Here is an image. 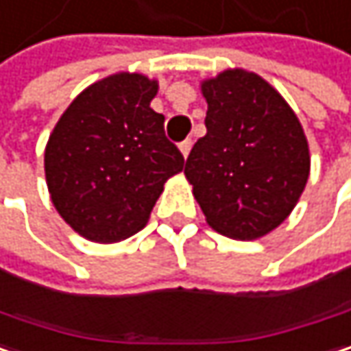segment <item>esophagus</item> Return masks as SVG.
I'll use <instances>...</instances> for the list:
<instances>
[{
    "mask_svg": "<svg viewBox=\"0 0 351 351\" xmlns=\"http://www.w3.org/2000/svg\"><path fill=\"white\" fill-rule=\"evenodd\" d=\"M190 149H192V139H186V141H182L180 143V152L184 157H188L190 155Z\"/></svg>",
    "mask_w": 351,
    "mask_h": 351,
    "instance_id": "esophagus-1",
    "label": "esophagus"
}]
</instances>
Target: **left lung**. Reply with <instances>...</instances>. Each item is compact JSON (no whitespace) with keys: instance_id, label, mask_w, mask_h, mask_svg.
I'll return each instance as SVG.
<instances>
[{"instance_id":"1","label":"left lung","mask_w":351,"mask_h":351,"mask_svg":"<svg viewBox=\"0 0 351 351\" xmlns=\"http://www.w3.org/2000/svg\"><path fill=\"white\" fill-rule=\"evenodd\" d=\"M206 135L186 159V178L208 224L252 241L277 228L309 178V147L285 99L258 74L226 70L204 80Z\"/></svg>"}]
</instances>
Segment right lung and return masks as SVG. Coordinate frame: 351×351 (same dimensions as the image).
<instances>
[{
    "label": "right lung",
    "instance_id": "obj_1",
    "mask_svg": "<svg viewBox=\"0 0 351 351\" xmlns=\"http://www.w3.org/2000/svg\"><path fill=\"white\" fill-rule=\"evenodd\" d=\"M157 82L112 74L82 90L56 123L44 154L58 214L80 237L117 242L139 232L184 155L149 103Z\"/></svg>",
    "mask_w": 351,
    "mask_h": 351
}]
</instances>
